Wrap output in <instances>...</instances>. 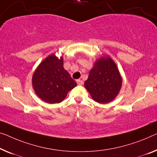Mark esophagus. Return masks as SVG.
<instances>
[{
    "instance_id": "esophagus-1",
    "label": "esophagus",
    "mask_w": 157,
    "mask_h": 157,
    "mask_svg": "<svg viewBox=\"0 0 157 157\" xmlns=\"http://www.w3.org/2000/svg\"><path fill=\"white\" fill-rule=\"evenodd\" d=\"M77 83H78V85H82L83 84H84L83 81L82 80V79H77Z\"/></svg>"
}]
</instances>
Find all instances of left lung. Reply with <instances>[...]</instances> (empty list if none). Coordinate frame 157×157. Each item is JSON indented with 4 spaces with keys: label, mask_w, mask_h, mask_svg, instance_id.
<instances>
[{
    "label": "left lung",
    "mask_w": 157,
    "mask_h": 157,
    "mask_svg": "<svg viewBox=\"0 0 157 157\" xmlns=\"http://www.w3.org/2000/svg\"><path fill=\"white\" fill-rule=\"evenodd\" d=\"M122 85V78L115 62L109 56L96 60L85 86L95 101L107 104L115 99Z\"/></svg>",
    "instance_id": "left-lung-1"
}]
</instances>
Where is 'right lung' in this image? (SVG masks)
<instances>
[{"mask_svg":"<svg viewBox=\"0 0 157 157\" xmlns=\"http://www.w3.org/2000/svg\"><path fill=\"white\" fill-rule=\"evenodd\" d=\"M32 86L41 100L48 104H56L61 102L77 83L64 69L63 57L59 59L55 54H51L34 71Z\"/></svg>","mask_w":157,"mask_h":157,"instance_id":"1","label":"right lung"}]
</instances>
